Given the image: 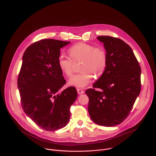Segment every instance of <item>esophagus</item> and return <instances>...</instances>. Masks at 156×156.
I'll return each mask as SVG.
<instances>
[{"mask_svg": "<svg viewBox=\"0 0 156 156\" xmlns=\"http://www.w3.org/2000/svg\"><path fill=\"white\" fill-rule=\"evenodd\" d=\"M77 93L79 94H83L84 93V91L82 90V89H77Z\"/></svg>", "mask_w": 156, "mask_h": 156, "instance_id": "esophagus-1", "label": "esophagus"}]
</instances>
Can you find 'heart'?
Returning <instances> with one entry per match:
<instances>
[{
	"instance_id": "b5f03b06",
	"label": "heart",
	"mask_w": 156,
	"mask_h": 156,
	"mask_svg": "<svg viewBox=\"0 0 156 156\" xmlns=\"http://www.w3.org/2000/svg\"><path fill=\"white\" fill-rule=\"evenodd\" d=\"M69 54L72 58L60 55L58 58V65L62 72L66 76H70L74 70V63L81 62V73L73 76L69 80V85L76 88H82L87 87L96 76L101 75L106 67L107 55L101 48L85 43H79L71 46Z\"/></svg>"
}]
</instances>
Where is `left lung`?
<instances>
[{
    "instance_id": "left-lung-1",
    "label": "left lung",
    "mask_w": 156,
    "mask_h": 156,
    "mask_svg": "<svg viewBox=\"0 0 156 156\" xmlns=\"http://www.w3.org/2000/svg\"><path fill=\"white\" fill-rule=\"evenodd\" d=\"M104 43L107 65L102 76L85 91L88 110L94 122L115 126L129 114L141 90V68L131 48L122 40L108 36L98 37Z\"/></svg>"
}]
</instances>
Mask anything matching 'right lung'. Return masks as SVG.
Segmentation results:
<instances>
[{"mask_svg": "<svg viewBox=\"0 0 156 156\" xmlns=\"http://www.w3.org/2000/svg\"><path fill=\"white\" fill-rule=\"evenodd\" d=\"M69 43L42 40L29 46L23 56L18 87L23 110L38 126L49 131L67 125L69 108L77 97L74 87L60 92L66 80L58 58L60 49Z\"/></svg>", "mask_w": 156, "mask_h": 156, "instance_id": "right-lung-1", "label": "right lung"}]
</instances>
